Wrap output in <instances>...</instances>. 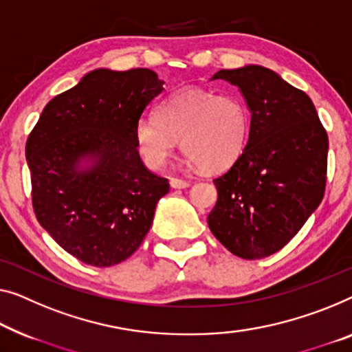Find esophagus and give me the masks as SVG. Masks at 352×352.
<instances>
[{
    "mask_svg": "<svg viewBox=\"0 0 352 352\" xmlns=\"http://www.w3.org/2000/svg\"><path fill=\"white\" fill-rule=\"evenodd\" d=\"M170 186L175 188V190H182V188L190 186V182L182 180V178H170Z\"/></svg>",
    "mask_w": 352,
    "mask_h": 352,
    "instance_id": "1",
    "label": "esophagus"
}]
</instances>
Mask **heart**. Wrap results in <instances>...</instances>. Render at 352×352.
Masks as SVG:
<instances>
[{
	"mask_svg": "<svg viewBox=\"0 0 352 352\" xmlns=\"http://www.w3.org/2000/svg\"><path fill=\"white\" fill-rule=\"evenodd\" d=\"M248 134L250 113L242 99L201 88L170 94L156 109V118L146 115L135 124V144L151 169L166 166L178 140L199 170H224L242 155Z\"/></svg>",
	"mask_w": 352,
	"mask_h": 352,
	"instance_id": "1",
	"label": "heart"
}]
</instances>
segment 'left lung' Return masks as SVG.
I'll return each instance as SVG.
<instances>
[{
  "label": "left lung",
  "mask_w": 352,
  "mask_h": 352,
  "mask_svg": "<svg viewBox=\"0 0 352 352\" xmlns=\"http://www.w3.org/2000/svg\"><path fill=\"white\" fill-rule=\"evenodd\" d=\"M251 110L248 144L213 180L212 234L242 259H262L292 240L324 197L329 138L307 93L262 66L221 69Z\"/></svg>",
  "instance_id": "left-lung-1"
}]
</instances>
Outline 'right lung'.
Instances as JSON below:
<instances>
[{"instance_id": "1", "label": "right lung", "mask_w": 352, "mask_h": 352, "mask_svg": "<svg viewBox=\"0 0 352 352\" xmlns=\"http://www.w3.org/2000/svg\"><path fill=\"white\" fill-rule=\"evenodd\" d=\"M161 91L146 67L96 69L47 104L26 140L36 218L88 265L128 259L169 192V180L146 169L135 144V124ZM82 157L95 161L90 170L76 169Z\"/></svg>"}]
</instances>
